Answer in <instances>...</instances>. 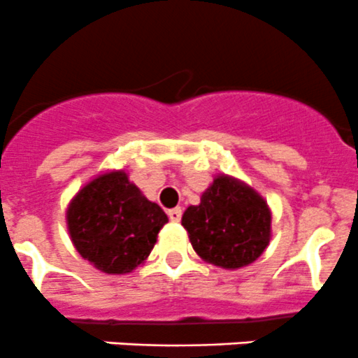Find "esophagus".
Returning a JSON list of instances; mask_svg holds the SVG:
<instances>
[{
  "mask_svg": "<svg viewBox=\"0 0 358 358\" xmlns=\"http://www.w3.org/2000/svg\"><path fill=\"white\" fill-rule=\"evenodd\" d=\"M167 214H169V219H171L172 222H179L180 217H182V210H180V207L171 208V210H169Z\"/></svg>",
  "mask_w": 358,
  "mask_h": 358,
  "instance_id": "esophagus-1",
  "label": "esophagus"
}]
</instances>
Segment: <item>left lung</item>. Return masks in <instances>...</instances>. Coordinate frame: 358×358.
Wrapping results in <instances>:
<instances>
[{"instance_id": "left-lung-1", "label": "left lung", "mask_w": 358, "mask_h": 358, "mask_svg": "<svg viewBox=\"0 0 358 358\" xmlns=\"http://www.w3.org/2000/svg\"><path fill=\"white\" fill-rule=\"evenodd\" d=\"M182 226L201 259L236 270L254 263L268 247L271 212L252 187L219 176L200 203L186 208Z\"/></svg>"}]
</instances>
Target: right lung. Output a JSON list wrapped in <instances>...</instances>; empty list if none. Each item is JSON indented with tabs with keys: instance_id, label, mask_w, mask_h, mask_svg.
I'll return each mask as SVG.
<instances>
[{
	"instance_id": "add662e5",
	"label": "right lung",
	"mask_w": 358,
	"mask_h": 358,
	"mask_svg": "<svg viewBox=\"0 0 358 358\" xmlns=\"http://www.w3.org/2000/svg\"><path fill=\"white\" fill-rule=\"evenodd\" d=\"M71 240L83 259L109 275L130 273L146 261L169 217L143 196L123 171L87 184L67 207Z\"/></svg>"
}]
</instances>
